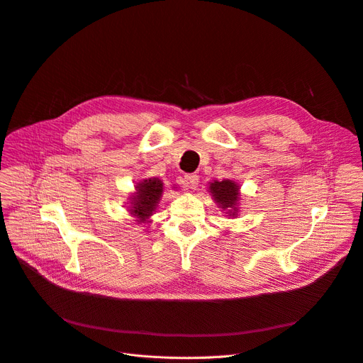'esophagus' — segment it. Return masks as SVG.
Wrapping results in <instances>:
<instances>
[{
    "label": "esophagus",
    "instance_id": "34e87169",
    "mask_svg": "<svg viewBox=\"0 0 363 363\" xmlns=\"http://www.w3.org/2000/svg\"><path fill=\"white\" fill-rule=\"evenodd\" d=\"M199 183V177L196 174H186L184 176V184L187 189H196Z\"/></svg>",
    "mask_w": 363,
    "mask_h": 363
}]
</instances>
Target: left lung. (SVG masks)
<instances>
[{
	"label": "left lung",
	"mask_w": 363,
	"mask_h": 363,
	"mask_svg": "<svg viewBox=\"0 0 363 363\" xmlns=\"http://www.w3.org/2000/svg\"><path fill=\"white\" fill-rule=\"evenodd\" d=\"M208 192L211 194L214 202L217 203L221 211H226V216L229 217H238L240 213V186L235 180H214L208 183Z\"/></svg>",
	"instance_id": "obj_1"
}]
</instances>
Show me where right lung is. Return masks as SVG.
<instances>
[{
	"label": "right lung",
	"instance_id": "right-lung-1",
	"mask_svg": "<svg viewBox=\"0 0 363 363\" xmlns=\"http://www.w3.org/2000/svg\"><path fill=\"white\" fill-rule=\"evenodd\" d=\"M135 191L128 198L127 211L131 217L135 218L137 224L150 223V217L162 198L164 194V183L158 177L143 179L134 186ZM176 189V187H174Z\"/></svg>",
	"mask_w": 363,
	"mask_h": 363
}]
</instances>
